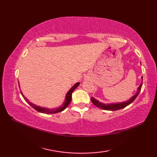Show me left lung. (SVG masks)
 I'll return each mask as SVG.
<instances>
[{"mask_svg": "<svg viewBox=\"0 0 157 157\" xmlns=\"http://www.w3.org/2000/svg\"><path fill=\"white\" fill-rule=\"evenodd\" d=\"M141 79L143 80V77H141ZM142 83L140 85V86L137 88V92L136 94L133 96L129 100H127L126 101H124V102H121V103H103L99 102V101H98L97 99H96L94 98H91V101H92V103L94 104L95 105L96 107L100 108L101 109H103V110H107V111H117L118 110V109H121L126 107V106H128V105H130V103H132L133 101L135 100V99L137 98V96H138V94H140L141 89V86H142Z\"/></svg>", "mask_w": 157, "mask_h": 157, "instance_id": "1", "label": "left lung"}]
</instances>
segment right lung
Wrapping results in <instances>:
<instances>
[{"instance_id": "1", "label": "right lung", "mask_w": 157, "mask_h": 157, "mask_svg": "<svg viewBox=\"0 0 157 157\" xmlns=\"http://www.w3.org/2000/svg\"><path fill=\"white\" fill-rule=\"evenodd\" d=\"M18 83H19V82H18ZM79 84H80L79 82H77L72 88H71L69 90V92L67 93V94H66V96H65V101L63 103V105L60 106L59 107L56 108V109H48V108L36 106V105H35V104H33L31 102L29 101V100H28V99L24 96H23V94L21 91V94L22 95V96L23 97V98L25 99V100L28 103H29L33 108H34L36 111H39L40 113H45V114H54V113H57L63 111L64 109H65V108L69 105V104L70 103V102L71 101V99H72V93L73 92V91L75 90V88H77ZM19 85H20V84H19Z\"/></svg>"}]
</instances>
